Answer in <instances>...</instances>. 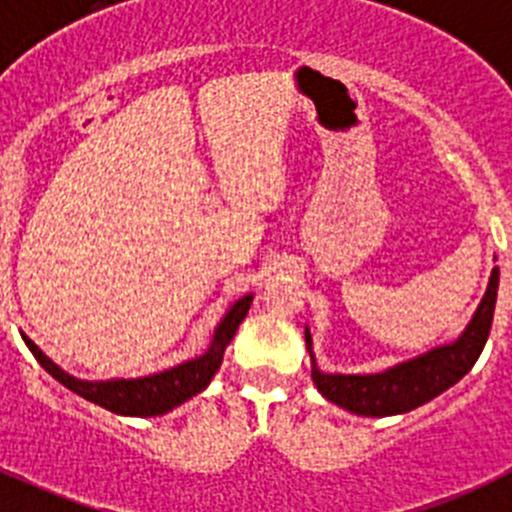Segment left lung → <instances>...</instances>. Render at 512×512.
I'll list each match as a JSON object with an SVG mask.
<instances>
[{"label": "left lung", "mask_w": 512, "mask_h": 512, "mask_svg": "<svg viewBox=\"0 0 512 512\" xmlns=\"http://www.w3.org/2000/svg\"><path fill=\"white\" fill-rule=\"evenodd\" d=\"M498 280L500 272L495 267L478 312L453 345L430 350L418 360L403 362L377 375H325L312 365V382L330 403L367 418H385L420 408L455 385L480 357L493 325ZM305 340L310 347V332H305Z\"/></svg>", "instance_id": "1"}]
</instances>
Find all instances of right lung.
Wrapping results in <instances>:
<instances>
[{"mask_svg": "<svg viewBox=\"0 0 512 512\" xmlns=\"http://www.w3.org/2000/svg\"><path fill=\"white\" fill-rule=\"evenodd\" d=\"M252 305V295H245L242 300H237L230 307L222 322L217 325L215 337H212L210 350L202 357L190 362H182V365L172 367V370L157 372V375L140 377V380H109V382H87L77 380V377L67 375L62 367L54 365L37 345H34L29 337H24L27 347L32 350V355L37 357L39 365L64 385L72 393L82 395L89 403L102 405L104 410H112L119 415H137V418H150V415H162L167 410L177 408L180 403L190 400L192 395H197L200 390L207 388V382L212 380V375L220 367L222 355H225V347L230 345V340L235 337L237 327L245 320L247 310Z\"/></svg>", "mask_w": 512, "mask_h": 512, "instance_id": "1", "label": "right lung"}]
</instances>
